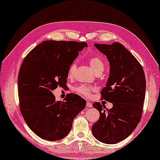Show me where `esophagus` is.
<instances>
[{
    "label": "esophagus",
    "instance_id": "obj_1",
    "mask_svg": "<svg viewBox=\"0 0 160 160\" xmlns=\"http://www.w3.org/2000/svg\"><path fill=\"white\" fill-rule=\"evenodd\" d=\"M86 106H87V107H88V108H91V107L92 106V104L89 101H87Z\"/></svg>",
    "mask_w": 160,
    "mask_h": 160
}]
</instances>
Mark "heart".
I'll return each mask as SVG.
<instances>
[{
	"mask_svg": "<svg viewBox=\"0 0 160 160\" xmlns=\"http://www.w3.org/2000/svg\"><path fill=\"white\" fill-rule=\"evenodd\" d=\"M88 62L89 64V66L92 68V70L94 71L95 74L99 72H102L104 71L105 65L104 62H102L101 58L98 56H92L88 59ZM76 69V63L73 62L71 63L68 68V74L69 76H71L74 73V71ZM93 88L91 87L86 86V85L82 84L80 86L77 87L76 88V91L80 95L86 96V97H89L91 95L92 91L93 90Z\"/></svg>",
	"mask_w": 160,
	"mask_h": 160,
	"instance_id": "1",
	"label": "heart"
}]
</instances>
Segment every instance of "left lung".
<instances>
[{
	"label": "left lung",
	"mask_w": 160,
	"mask_h": 160,
	"mask_svg": "<svg viewBox=\"0 0 160 160\" xmlns=\"http://www.w3.org/2000/svg\"><path fill=\"white\" fill-rule=\"evenodd\" d=\"M106 56L110 73L101 91L102 98L113 103V108L95 102L100 118L92 128L94 137L102 143L115 144L128 138L141 119L146 94V78L137 59L120 43H95Z\"/></svg>",
	"instance_id": "obj_1"
}]
</instances>
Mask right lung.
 <instances>
[{"label": "right lung", "mask_w": 160, "mask_h": 160, "mask_svg": "<svg viewBox=\"0 0 160 160\" xmlns=\"http://www.w3.org/2000/svg\"><path fill=\"white\" fill-rule=\"evenodd\" d=\"M85 47V42L45 41L24 59L18 75L21 113L30 130L42 139L65 138L74 118L86 106V100L76 94L56 101L52 93L66 84L69 66Z\"/></svg>", "instance_id": "right-lung-1"}]
</instances>
